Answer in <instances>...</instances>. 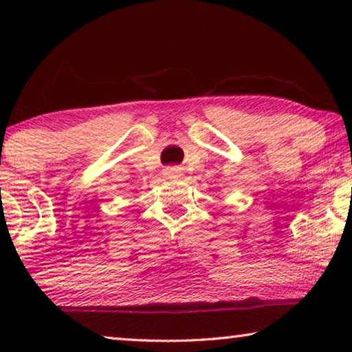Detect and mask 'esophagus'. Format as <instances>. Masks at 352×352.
I'll return each instance as SVG.
<instances>
[{"instance_id": "34e87169", "label": "esophagus", "mask_w": 352, "mask_h": 352, "mask_svg": "<svg viewBox=\"0 0 352 352\" xmlns=\"http://www.w3.org/2000/svg\"><path fill=\"white\" fill-rule=\"evenodd\" d=\"M177 173H179V170H176V168H168L166 170V175L170 176V177H173V176H176Z\"/></svg>"}]
</instances>
